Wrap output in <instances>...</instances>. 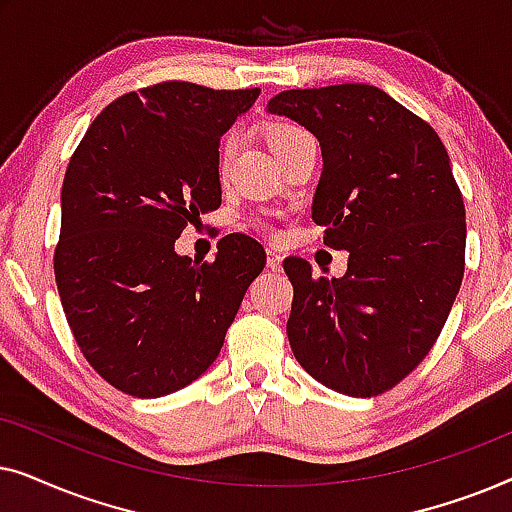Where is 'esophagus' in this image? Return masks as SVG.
I'll list each match as a JSON object with an SVG mask.
<instances>
[{
    "label": "esophagus",
    "instance_id": "1",
    "mask_svg": "<svg viewBox=\"0 0 512 512\" xmlns=\"http://www.w3.org/2000/svg\"><path fill=\"white\" fill-rule=\"evenodd\" d=\"M268 268L275 272L282 268V254H277L275 249H268Z\"/></svg>",
    "mask_w": 512,
    "mask_h": 512
}]
</instances>
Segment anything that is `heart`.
<instances>
[{"mask_svg": "<svg viewBox=\"0 0 512 512\" xmlns=\"http://www.w3.org/2000/svg\"><path fill=\"white\" fill-rule=\"evenodd\" d=\"M303 137H307L305 130H300L298 125L286 123V121H275V123H270V128H268V142L277 156L284 149H289L293 142H298V139H303ZM235 149H237V132H230V135L223 137V142L219 146V170L221 172L228 170L230 160H233V156H235Z\"/></svg>", "mask_w": 512, "mask_h": 512, "instance_id": "obj_1", "label": "heart"}]
</instances>
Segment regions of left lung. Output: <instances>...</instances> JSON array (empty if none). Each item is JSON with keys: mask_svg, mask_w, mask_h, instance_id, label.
<instances>
[{"mask_svg": "<svg viewBox=\"0 0 512 512\" xmlns=\"http://www.w3.org/2000/svg\"><path fill=\"white\" fill-rule=\"evenodd\" d=\"M268 114L310 130L324 170L312 221L349 251L340 279L286 258L293 356L314 380L370 398L412 373L464 279L466 209L436 130L366 83L284 90Z\"/></svg>", "mask_w": 512, "mask_h": 512, "instance_id": "obj_1", "label": "left lung"}]
</instances>
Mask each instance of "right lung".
<instances>
[{
  "mask_svg": "<svg viewBox=\"0 0 512 512\" xmlns=\"http://www.w3.org/2000/svg\"><path fill=\"white\" fill-rule=\"evenodd\" d=\"M258 95L186 81L128 93L69 160L55 282L76 345L125 394L158 398L198 380L265 268L242 233L221 237L212 263L174 251L188 223L221 205L219 142Z\"/></svg>",
  "mask_w": 512,
  "mask_h": 512,
  "instance_id": "add662e5",
  "label": "right lung"
}]
</instances>
